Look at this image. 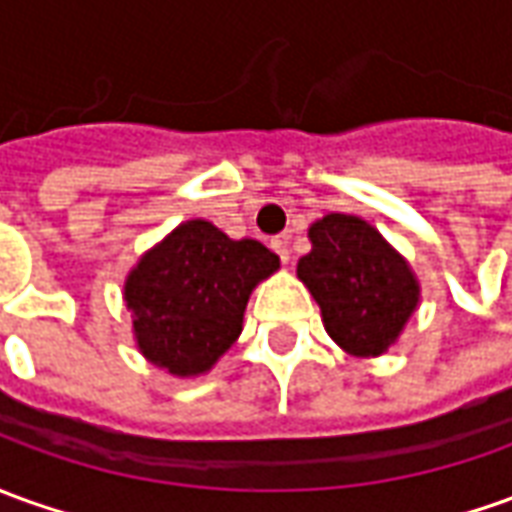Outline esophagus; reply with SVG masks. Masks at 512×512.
<instances>
[{
  "mask_svg": "<svg viewBox=\"0 0 512 512\" xmlns=\"http://www.w3.org/2000/svg\"><path fill=\"white\" fill-rule=\"evenodd\" d=\"M270 248L276 250L278 256H281V262L290 264V245H287V239H284V236H276V239H270Z\"/></svg>",
  "mask_w": 512,
  "mask_h": 512,
  "instance_id": "1",
  "label": "esophagus"
}]
</instances>
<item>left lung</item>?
<instances>
[{
	"mask_svg": "<svg viewBox=\"0 0 512 512\" xmlns=\"http://www.w3.org/2000/svg\"><path fill=\"white\" fill-rule=\"evenodd\" d=\"M312 250L298 278L320 306L323 326L345 354L382 357L421 303L410 262L368 220L326 214L309 225Z\"/></svg>",
	"mask_w": 512,
	"mask_h": 512,
	"instance_id": "1",
	"label": "left lung"
}]
</instances>
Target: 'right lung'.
Wrapping results in <instances>:
<instances>
[{
	"instance_id": "right-lung-1",
	"label": "right lung",
	"mask_w": 512,
	"mask_h": 512,
	"mask_svg": "<svg viewBox=\"0 0 512 512\" xmlns=\"http://www.w3.org/2000/svg\"><path fill=\"white\" fill-rule=\"evenodd\" d=\"M281 262L256 239L186 220L142 253L122 298L142 357L178 379L209 373L242 334L250 292Z\"/></svg>"
}]
</instances>
